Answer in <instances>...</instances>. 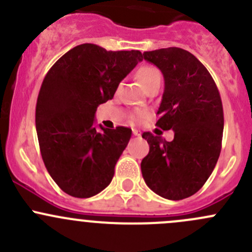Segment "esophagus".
Here are the masks:
<instances>
[{"instance_id":"esophagus-1","label":"esophagus","mask_w":252,"mask_h":252,"mask_svg":"<svg viewBox=\"0 0 252 252\" xmlns=\"http://www.w3.org/2000/svg\"><path fill=\"white\" fill-rule=\"evenodd\" d=\"M133 134L135 136H141V131L138 130V129H133Z\"/></svg>"}]
</instances>
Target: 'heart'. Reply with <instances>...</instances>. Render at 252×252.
I'll return each instance as SVG.
<instances>
[{
	"mask_svg": "<svg viewBox=\"0 0 252 252\" xmlns=\"http://www.w3.org/2000/svg\"><path fill=\"white\" fill-rule=\"evenodd\" d=\"M136 77H138L141 85L144 86L145 90L154 85H161L162 74L158 68L154 67V65H141L136 72ZM145 116H146V113L144 111H139L134 114L133 119L134 121H141L145 118Z\"/></svg>",
	"mask_w": 252,
	"mask_h": 252,
	"instance_id": "obj_1",
	"label": "heart"
}]
</instances>
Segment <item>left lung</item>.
Segmentation results:
<instances>
[{
	"label": "left lung",
	"instance_id": "1",
	"mask_svg": "<svg viewBox=\"0 0 252 252\" xmlns=\"http://www.w3.org/2000/svg\"><path fill=\"white\" fill-rule=\"evenodd\" d=\"M164 78V93L156 126L174 131L166 141L145 131L150 145L141 161L147 187L168 200L199 191L215 169L222 149L223 106L220 91L206 67L189 51L159 48L142 53Z\"/></svg>",
	"mask_w": 252,
	"mask_h": 252
}]
</instances>
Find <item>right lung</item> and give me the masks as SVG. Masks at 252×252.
I'll list each match as a JSON object with an SVG mask.
<instances>
[{"mask_svg":"<svg viewBox=\"0 0 252 252\" xmlns=\"http://www.w3.org/2000/svg\"><path fill=\"white\" fill-rule=\"evenodd\" d=\"M140 61V51L83 44L64 53L44 78L35 111L37 139L47 172L65 194L91 197L111 183L131 129L100 126L98 131L95 112Z\"/></svg>","mask_w":252,"mask_h":252,"instance_id":"1","label":"right lung"}]
</instances>
